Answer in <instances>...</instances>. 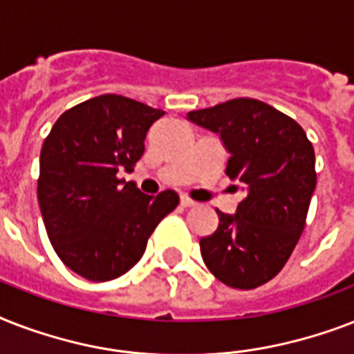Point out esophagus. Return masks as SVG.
I'll list each match as a JSON object with an SVG mask.
<instances>
[{"mask_svg": "<svg viewBox=\"0 0 354 354\" xmlns=\"http://www.w3.org/2000/svg\"><path fill=\"white\" fill-rule=\"evenodd\" d=\"M180 204L183 205V207H193L194 205V202L191 198H189V196H185V194H182V196H180Z\"/></svg>", "mask_w": 354, "mask_h": 354, "instance_id": "34e87169", "label": "esophagus"}]
</instances>
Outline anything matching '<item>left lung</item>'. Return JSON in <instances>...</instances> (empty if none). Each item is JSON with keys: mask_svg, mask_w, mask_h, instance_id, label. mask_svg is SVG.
<instances>
[{"mask_svg": "<svg viewBox=\"0 0 354 354\" xmlns=\"http://www.w3.org/2000/svg\"><path fill=\"white\" fill-rule=\"evenodd\" d=\"M187 119L218 133L230 152L226 174L244 191L233 215L216 211V232L200 239L202 259L224 285L257 288L279 274L303 233L316 189L313 143L294 119L257 99H232Z\"/></svg>", "mask_w": 354, "mask_h": 354, "instance_id": "left-lung-1", "label": "left lung"}]
</instances>
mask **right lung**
Instances as JSON below:
<instances>
[{"mask_svg": "<svg viewBox=\"0 0 354 354\" xmlns=\"http://www.w3.org/2000/svg\"><path fill=\"white\" fill-rule=\"evenodd\" d=\"M163 110L122 95H101L64 112L40 152L38 204L62 263L90 281L127 274L180 198L150 196L118 172L143 156L149 128Z\"/></svg>", "mask_w": 354, "mask_h": 354, "instance_id": "right-lung-1", "label": "right lung"}]
</instances>
